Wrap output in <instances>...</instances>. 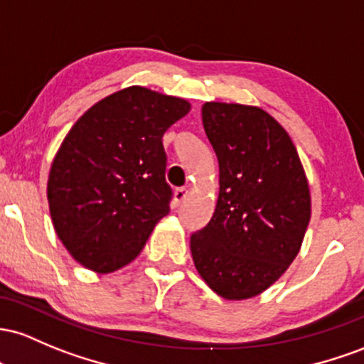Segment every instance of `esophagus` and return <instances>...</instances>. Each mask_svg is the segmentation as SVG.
Segmentation results:
<instances>
[{
    "label": "esophagus",
    "instance_id": "1",
    "mask_svg": "<svg viewBox=\"0 0 364 364\" xmlns=\"http://www.w3.org/2000/svg\"><path fill=\"white\" fill-rule=\"evenodd\" d=\"M173 196H175V203L181 204L187 199V196H189V191H187L186 187H178V189H175Z\"/></svg>",
    "mask_w": 364,
    "mask_h": 364
}]
</instances>
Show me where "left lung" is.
<instances>
[{
  "mask_svg": "<svg viewBox=\"0 0 364 364\" xmlns=\"http://www.w3.org/2000/svg\"><path fill=\"white\" fill-rule=\"evenodd\" d=\"M220 168L215 213L191 237L196 270L228 301L255 297L284 275L311 218L308 178L292 139L258 106L204 103Z\"/></svg>",
  "mask_w": 364,
  "mask_h": 364,
  "instance_id": "1",
  "label": "left lung"
}]
</instances>
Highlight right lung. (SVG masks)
Instances as JSON below:
<instances>
[{
	"label": "right lung",
	"instance_id": "obj_1",
	"mask_svg": "<svg viewBox=\"0 0 364 364\" xmlns=\"http://www.w3.org/2000/svg\"><path fill=\"white\" fill-rule=\"evenodd\" d=\"M189 101L132 85L84 113L61 142L48 178L56 235L89 270L129 264L168 215L161 137Z\"/></svg>",
	"mask_w": 364,
	"mask_h": 364
}]
</instances>
